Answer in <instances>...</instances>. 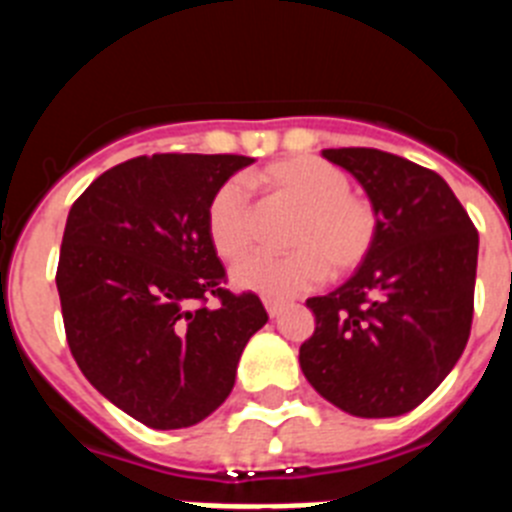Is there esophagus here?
Masks as SVG:
<instances>
[{"instance_id": "obj_1", "label": "esophagus", "mask_w": 512, "mask_h": 512, "mask_svg": "<svg viewBox=\"0 0 512 512\" xmlns=\"http://www.w3.org/2000/svg\"><path fill=\"white\" fill-rule=\"evenodd\" d=\"M264 307H266V312H269V318H277L279 312H282L284 302H279V300H269V297H266V300H264Z\"/></svg>"}]
</instances>
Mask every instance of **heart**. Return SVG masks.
Instances as JSON below:
<instances>
[{
    "label": "heart",
    "mask_w": 512,
    "mask_h": 512,
    "mask_svg": "<svg viewBox=\"0 0 512 512\" xmlns=\"http://www.w3.org/2000/svg\"><path fill=\"white\" fill-rule=\"evenodd\" d=\"M248 184L271 200L300 210V220L289 235L295 253L251 256L230 274L235 289L269 300H289L323 282L328 269L333 274L356 269L372 251L377 212L372 202L351 192V179L338 166L318 156H292L248 174ZM207 235L225 261L241 259L253 246V215L238 182L223 184L212 194Z\"/></svg>",
    "instance_id": "obj_1"
}]
</instances>
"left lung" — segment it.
Masks as SVG:
<instances>
[{
    "instance_id": "8db88e82",
    "label": "left lung",
    "mask_w": 512,
    "mask_h": 512,
    "mask_svg": "<svg viewBox=\"0 0 512 512\" xmlns=\"http://www.w3.org/2000/svg\"><path fill=\"white\" fill-rule=\"evenodd\" d=\"M377 212V238L351 279L310 297L300 346L307 382L343 413L397 418L418 408L469 341L479 235L431 169L377 148H325Z\"/></svg>"
}]
</instances>
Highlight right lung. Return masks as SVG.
<instances>
[{
    "instance_id": "add662e5",
    "label": "right lung",
    "mask_w": 512,
    "mask_h": 512,
    "mask_svg": "<svg viewBox=\"0 0 512 512\" xmlns=\"http://www.w3.org/2000/svg\"><path fill=\"white\" fill-rule=\"evenodd\" d=\"M248 156L153 153L97 176L66 220L56 287L81 374L156 431L189 428L230 395L269 315L223 289L207 205ZM217 296L221 305L194 308Z\"/></svg>"
}]
</instances>
